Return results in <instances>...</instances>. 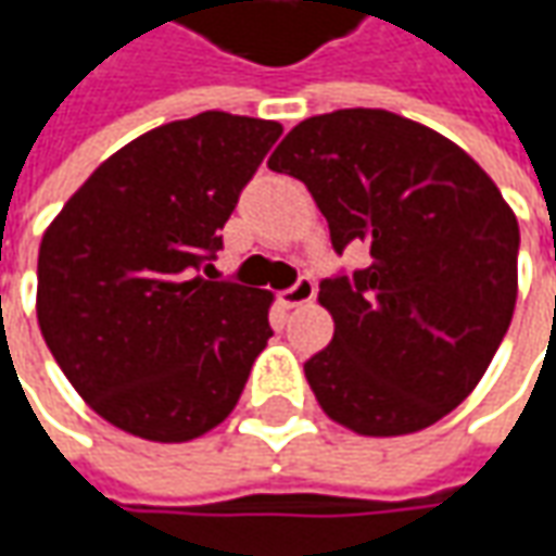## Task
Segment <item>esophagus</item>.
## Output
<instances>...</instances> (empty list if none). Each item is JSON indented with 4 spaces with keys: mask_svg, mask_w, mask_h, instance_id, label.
<instances>
[{
    "mask_svg": "<svg viewBox=\"0 0 556 556\" xmlns=\"http://www.w3.org/2000/svg\"><path fill=\"white\" fill-rule=\"evenodd\" d=\"M312 296H315V281H312L309 275H303V278H296L288 290H281V306L300 309V306L309 303Z\"/></svg>",
    "mask_w": 556,
    "mask_h": 556,
    "instance_id": "1",
    "label": "esophagus"
}]
</instances>
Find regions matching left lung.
<instances>
[{
	"label": "left lung",
	"mask_w": 556,
	"mask_h": 556,
	"mask_svg": "<svg viewBox=\"0 0 556 556\" xmlns=\"http://www.w3.org/2000/svg\"><path fill=\"white\" fill-rule=\"evenodd\" d=\"M268 166L309 188L333 253H368L318 285L333 340L306 380L325 415L402 437L458 408L517 303L520 225L480 163L420 123L346 108L293 126Z\"/></svg>",
	"instance_id": "1"
}]
</instances>
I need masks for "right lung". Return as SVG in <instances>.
I'll list each match as a JSON object with an SVG mask.
<instances>
[{"label": "right lung", "mask_w": 556, "mask_h": 556, "mask_svg": "<svg viewBox=\"0 0 556 556\" xmlns=\"http://www.w3.org/2000/svg\"><path fill=\"white\" fill-rule=\"evenodd\" d=\"M281 123L206 111L98 166L39 244L46 346L104 420L151 442L223 424L263 353L271 293L216 278L219 228Z\"/></svg>", "instance_id": "obj_1"}]
</instances>
